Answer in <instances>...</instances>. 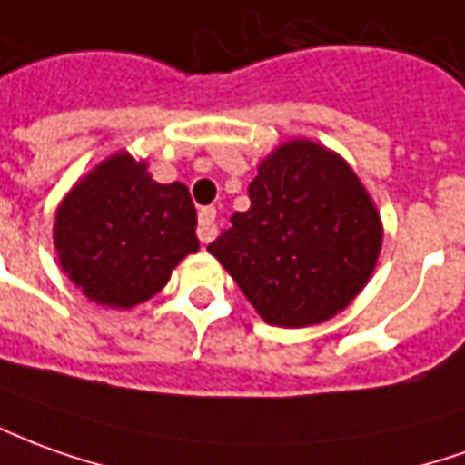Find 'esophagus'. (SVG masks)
<instances>
[{"instance_id":"34e87169","label":"esophagus","mask_w":465,"mask_h":465,"mask_svg":"<svg viewBox=\"0 0 465 465\" xmlns=\"http://www.w3.org/2000/svg\"><path fill=\"white\" fill-rule=\"evenodd\" d=\"M216 209L213 206H206V209L199 211V239L201 243H211L216 239Z\"/></svg>"}]
</instances>
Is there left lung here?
<instances>
[{"mask_svg":"<svg viewBox=\"0 0 465 465\" xmlns=\"http://www.w3.org/2000/svg\"><path fill=\"white\" fill-rule=\"evenodd\" d=\"M249 211L209 243L259 317L274 327L332 320L375 272L382 222L345 158L292 138L259 161Z\"/></svg>","mask_w":465,"mask_h":465,"instance_id":"1","label":"left lung"}]
</instances>
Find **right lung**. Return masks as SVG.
Instances as JSON below:
<instances>
[{
    "label": "right lung",
    "instance_id": "1",
    "mask_svg": "<svg viewBox=\"0 0 465 465\" xmlns=\"http://www.w3.org/2000/svg\"><path fill=\"white\" fill-rule=\"evenodd\" d=\"M60 269L87 300L133 310L199 252L196 206L183 183H158L128 151L87 171L54 211Z\"/></svg>",
    "mask_w": 465,
    "mask_h": 465
}]
</instances>
